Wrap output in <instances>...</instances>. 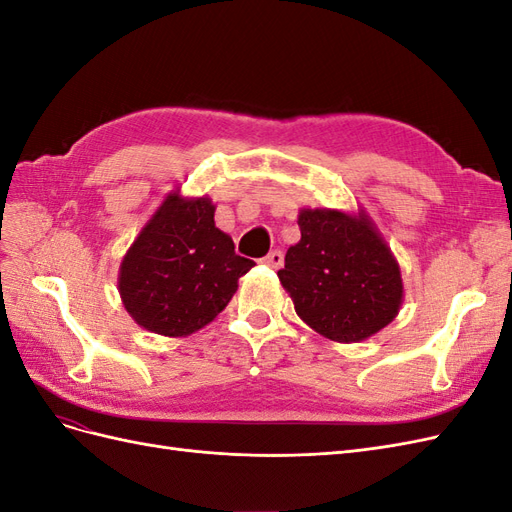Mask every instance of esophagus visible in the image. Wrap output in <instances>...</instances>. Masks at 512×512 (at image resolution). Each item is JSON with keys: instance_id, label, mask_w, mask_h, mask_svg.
Listing matches in <instances>:
<instances>
[{"instance_id": "34e87169", "label": "esophagus", "mask_w": 512, "mask_h": 512, "mask_svg": "<svg viewBox=\"0 0 512 512\" xmlns=\"http://www.w3.org/2000/svg\"><path fill=\"white\" fill-rule=\"evenodd\" d=\"M262 260H265V265H269L271 269H280L284 265V254L280 250H273Z\"/></svg>"}]
</instances>
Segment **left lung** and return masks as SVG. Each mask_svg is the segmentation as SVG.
<instances>
[{
    "mask_svg": "<svg viewBox=\"0 0 512 512\" xmlns=\"http://www.w3.org/2000/svg\"><path fill=\"white\" fill-rule=\"evenodd\" d=\"M301 241L277 271L294 309L333 342H361L389 324L404 297L397 260L365 215L303 209Z\"/></svg>",
    "mask_w": 512,
    "mask_h": 512,
    "instance_id": "8db88e82",
    "label": "left lung"
}]
</instances>
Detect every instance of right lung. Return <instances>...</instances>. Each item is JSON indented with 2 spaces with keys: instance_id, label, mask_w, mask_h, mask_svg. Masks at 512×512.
Segmentation results:
<instances>
[{
  "instance_id": "add662e5",
  "label": "right lung",
  "mask_w": 512,
  "mask_h": 512,
  "mask_svg": "<svg viewBox=\"0 0 512 512\" xmlns=\"http://www.w3.org/2000/svg\"><path fill=\"white\" fill-rule=\"evenodd\" d=\"M213 213L209 198L170 194L123 256L121 299L147 331L181 337L203 329L256 265L235 254Z\"/></svg>"
}]
</instances>
